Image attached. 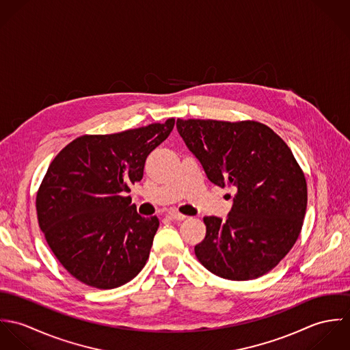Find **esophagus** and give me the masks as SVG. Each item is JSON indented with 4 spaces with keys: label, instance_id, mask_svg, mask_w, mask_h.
<instances>
[{
    "label": "esophagus",
    "instance_id": "34e87169",
    "mask_svg": "<svg viewBox=\"0 0 350 350\" xmlns=\"http://www.w3.org/2000/svg\"><path fill=\"white\" fill-rule=\"evenodd\" d=\"M168 217L171 218V219H175V221H185L187 217L186 215H183V214H180V213H178V211H168Z\"/></svg>",
    "mask_w": 350,
    "mask_h": 350
}]
</instances>
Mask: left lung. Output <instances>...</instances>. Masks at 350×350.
<instances>
[{
	"label": "left lung",
	"instance_id": "obj_1",
	"mask_svg": "<svg viewBox=\"0 0 350 350\" xmlns=\"http://www.w3.org/2000/svg\"><path fill=\"white\" fill-rule=\"evenodd\" d=\"M176 128L207 179L236 190L225 221L203 218L200 264L237 282L269 272L294 247L306 214L307 185L293 152L256 121L178 118Z\"/></svg>",
	"mask_w": 350,
	"mask_h": 350
}]
</instances>
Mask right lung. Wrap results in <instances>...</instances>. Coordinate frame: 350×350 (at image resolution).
Segmentation results:
<instances>
[{"instance_id": "add662e5", "label": "right lung", "mask_w": 350, "mask_h": 350, "mask_svg": "<svg viewBox=\"0 0 350 350\" xmlns=\"http://www.w3.org/2000/svg\"><path fill=\"white\" fill-rule=\"evenodd\" d=\"M175 120L114 135H85L60 150L36 197L40 229L60 264L79 282L117 288L144 268L157 217H142L129 186Z\"/></svg>"}]
</instances>
